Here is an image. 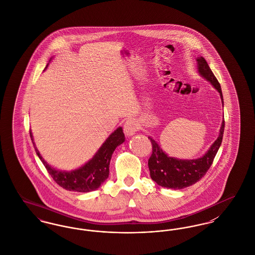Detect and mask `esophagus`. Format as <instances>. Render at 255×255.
Listing matches in <instances>:
<instances>
[{"instance_id": "obj_1", "label": "esophagus", "mask_w": 255, "mask_h": 255, "mask_svg": "<svg viewBox=\"0 0 255 255\" xmlns=\"http://www.w3.org/2000/svg\"><path fill=\"white\" fill-rule=\"evenodd\" d=\"M123 129L127 135H132L138 130V124L133 120H128L124 123Z\"/></svg>"}]
</instances>
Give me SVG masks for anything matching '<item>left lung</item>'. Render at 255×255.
Segmentation results:
<instances>
[{
  "label": "left lung",
  "instance_id": "1",
  "mask_svg": "<svg viewBox=\"0 0 255 255\" xmlns=\"http://www.w3.org/2000/svg\"><path fill=\"white\" fill-rule=\"evenodd\" d=\"M197 62L199 73L215 87L220 93L224 105L221 86L207 62L202 56L197 58ZM224 129L225 120L222 122L218 138L214 141L205 156L197 159H178L168 157L154 139L148 137L152 144V155L148 159V167L152 180L162 187L172 189H182L199 182L206 175L214 160L223 140Z\"/></svg>",
  "mask_w": 255,
  "mask_h": 255
}]
</instances>
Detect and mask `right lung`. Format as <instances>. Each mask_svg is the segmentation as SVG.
<instances>
[{
  "label": "right lung",
  "instance_id": "1",
  "mask_svg": "<svg viewBox=\"0 0 255 255\" xmlns=\"http://www.w3.org/2000/svg\"><path fill=\"white\" fill-rule=\"evenodd\" d=\"M29 134L32 143L34 144L31 131H29ZM124 139V133L122 127H120L106 139L94 158L79 169L72 172L58 171L50 167L44 158L41 157L35 144L34 148L38 157L45 165L46 169L48 170L50 177L58 185L69 191L90 192L97 189L109 177L110 160L112 155L115 149L123 143Z\"/></svg>",
  "mask_w": 255,
  "mask_h": 255
}]
</instances>
